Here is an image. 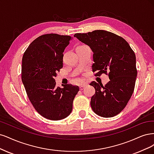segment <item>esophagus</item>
<instances>
[{"mask_svg": "<svg viewBox=\"0 0 154 154\" xmlns=\"http://www.w3.org/2000/svg\"><path fill=\"white\" fill-rule=\"evenodd\" d=\"M87 85H88L87 83H83L82 84H81V85L80 86V89H81V90H82L83 89H84V88H85Z\"/></svg>", "mask_w": 154, "mask_h": 154, "instance_id": "obj_1", "label": "esophagus"}]
</instances>
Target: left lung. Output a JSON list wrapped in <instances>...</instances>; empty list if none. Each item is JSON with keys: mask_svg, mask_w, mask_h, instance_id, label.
I'll return each mask as SVG.
<instances>
[{"mask_svg": "<svg viewBox=\"0 0 154 154\" xmlns=\"http://www.w3.org/2000/svg\"><path fill=\"white\" fill-rule=\"evenodd\" d=\"M79 41L91 49L96 76L107 74L110 81L105 86L93 81L95 89L91 98L94 112L103 118L120 113L130 100L137 77L136 55L123 38L103 30L74 34Z\"/></svg>", "mask_w": 154, "mask_h": 154, "instance_id": "left-lung-1", "label": "left lung"}]
</instances>
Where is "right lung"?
<instances>
[{
	"label": "right lung",
	"instance_id": "add662e5",
	"mask_svg": "<svg viewBox=\"0 0 154 154\" xmlns=\"http://www.w3.org/2000/svg\"><path fill=\"white\" fill-rule=\"evenodd\" d=\"M72 38L47 34L30 44L22 57V81L34 109L44 118L59 120L70 115L79 88L56 87L54 77L63 68L64 49Z\"/></svg>",
	"mask_w": 154,
	"mask_h": 154
}]
</instances>
